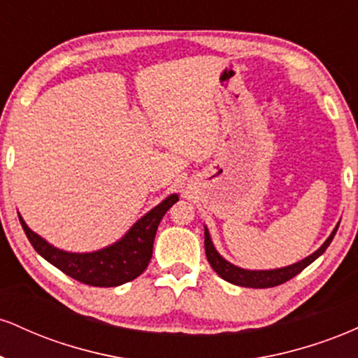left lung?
<instances>
[{
    "instance_id": "8db88e82",
    "label": "left lung",
    "mask_w": 358,
    "mask_h": 358,
    "mask_svg": "<svg viewBox=\"0 0 358 358\" xmlns=\"http://www.w3.org/2000/svg\"><path fill=\"white\" fill-rule=\"evenodd\" d=\"M336 229H338V225H336L335 231L331 232V236L324 241V244L316 250V252L311 254V256H308L306 259H303V261L296 262V264L287 266V268H281V269L245 271V269L237 268V266L231 264V262H227L224 257L219 256V252L213 249L207 229H205V254H207V259L208 262H210L212 269L215 271L222 279L232 282V285L244 286V287H274V286L282 285V282L289 281L291 278H294L296 274L301 273L306 266H310L316 257L322 256L324 250H327L328 245H330V242L334 241Z\"/></svg>"
}]
</instances>
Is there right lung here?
<instances>
[{
  "label": "right lung",
  "mask_w": 358,
  "mask_h": 358,
  "mask_svg": "<svg viewBox=\"0 0 358 358\" xmlns=\"http://www.w3.org/2000/svg\"><path fill=\"white\" fill-rule=\"evenodd\" d=\"M175 202H178V196L170 195L158 207L148 212L141 220H138L121 241L110 248L90 254H72L52 248L48 242L27 227L22 217L20 222L36 252L59 268L62 273L84 285L113 287L133 281L148 268L153 254L156 229L168 208Z\"/></svg>",
  "instance_id": "right-lung-1"
}]
</instances>
